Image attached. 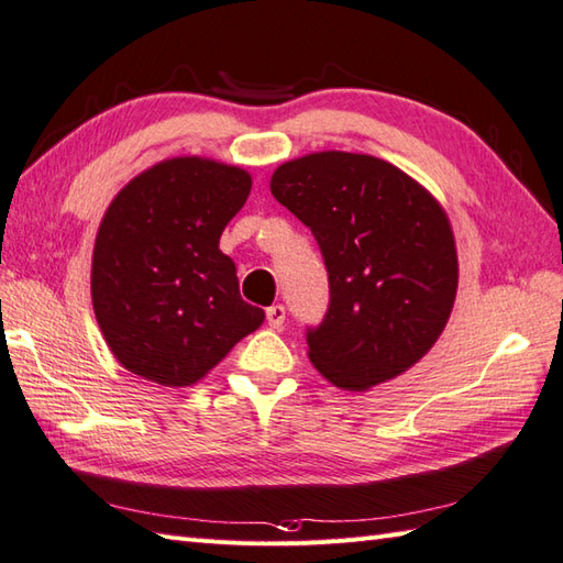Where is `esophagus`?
Here are the masks:
<instances>
[{
	"label": "esophagus",
	"mask_w": 563,
	"mask_h": 563,
	"mask_svg": "<svg viewBox=\"0 0 563 563\" xmlns=\"http://www.w3.org/2000/svg\"><path fill=\"white\" fill-rule=\"evenodd\" d=\"M266 321L271 329H280V325L285 323V307L283 305H273L266 309Z\"/></svg>",
	"instance_id": "obj_1"
}]
</instances>
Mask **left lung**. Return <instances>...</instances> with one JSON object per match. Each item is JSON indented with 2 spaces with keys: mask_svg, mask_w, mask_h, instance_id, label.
<instances>
[{
  "mask_svg": "<svg viewBox=\"0 0 563 563\" xmlns=\"http://www.w3.org/2000/svg\"><path fill=\"white\" fill-rule=\"evenodd\" d=\"M271 194L311 230L329 271V311L307 329L313 367L338 388L367 390L420 362L459 287L434 196L396 165L343 151L283 163Z\"/></svg>",
  "mask_w": 563,
  "mask_h": 563,
  "instance_id": "left-lung-1",
  "label": "left lung"
}]
</instances>
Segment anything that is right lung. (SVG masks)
Wrapping results in <instances>:
<instances>
[{"label":"right lung","instance_id":"right-lung-1","mask_svg":"<svg viewBox=\"0 0 563 563\" xmlns=\"http://www.w3.org/2000/svg\"><path fill=\"white\" fill-rule=\"evenodd\" d=\"M250 191V173L189 155L153 165L114 196L96 238L90 295L122 367L185 388L264 323L218 250Z\"/></svg>","mask_w":563,"mask_h":563}]
</instances>
